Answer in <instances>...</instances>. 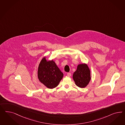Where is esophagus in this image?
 <instances>
[{"mask_svg":"<svg viewBox=\"0 0 125 125\" xmlns=\"http://www.w3.org/2000/svg\"><path fill=\"white\" fill-rule=\"evenodd\" d=\"M67 75L69 77L71 76V73H67Z\"/></svg>","mask_w":125,"mask_h":125,"instance_id":"obj_1","label":"esophagus"}]
</instances>
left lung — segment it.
<instances>
[{"instance_id": "1", "label": "left lung", "mask_w": 125, "mask_h": 125, "mask_svg": "<svg viewBox=\"0 0 125 125\" xmlns=\"http://www.w3.org/2000/svg\"><path fill=\"white\" fill-rule=\"evenodd\" d=\"M73 78L77 86L80 88L85 87L91 79V72L88 65L85 63L78 65L76 70L73 74Z\"/></svg>"}]
</instances>
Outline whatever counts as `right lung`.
<instances>
[{
    "label": "right lung",
    "instance_id": "1",
    "mask_svg": "<svg viewBox=\"0 0 125 125\" xmlns=\"http://www.w3.org/2000/svg\"><path fill=\"white\" fill-rule=\"evenodd\" d=\"M63 73L53 60L47 61L44 57L38 67V77L40 82L47 88L56 87L62 79Z\"/></svg>",
    "mask_w": 125,
    "mask_h": 125
}]
</instances>
